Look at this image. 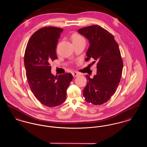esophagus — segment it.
Here are the masks:
<instances>
[{
  "instance_id": "esophagus-1",
  "label": "esophagus",
  "mask_w": 147,
  "mask_h": 147,
  "mask_svg": "<svg viewBox=\"0 0 147 147\" xmlns=\"http://www.w3.org/2000/svg\"><path fill=\"white\" fill-rule=\"evenodd\" d=\"M72 75H73V77H78V76H79L80 74H79V73H78L77 71H74L72 72Z\"/></svg>"
}]
</instances>
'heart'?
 <instances>
[{
    "instance_id": "heart-1",
    "label": "heart",
    "mask_w": 147,
    "mask_h": 147,
    "mask_svg": "<svg viewBox=\"0 0 147 147\" xmlns=\"http://www.w3.org/2000/svg\"><path fill=\"white\" fill-rule=\"evenodd\" d=\"M71 39L73 43L75 42H80L82 41H85L82 35L77 34V33H74L71 35Z\"/></svg>"
}]
</instances>
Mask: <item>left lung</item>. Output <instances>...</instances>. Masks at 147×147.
I'll return each instance as SVG.
<instances>
[{
  "mask_svg": "<svg viewBox=\"0 0 147 147\" xmlns=\"http://www.w3.org/2000/svg\"><path fill=\"white\" fill-rule=\"evenodd\" d=\"M78 32L90 43L85 61H97L96 74L92 78L86 76L83 96L89 103L101 105L115 94L120 82L123 64L119 45L111 33L98 25L80 28Z\"/></svg>",
  "mask_w": 147,
  "mask_h": 147,
  "instance_id": "left-lung-1",
  "label": "left lung"
}]
</instances>
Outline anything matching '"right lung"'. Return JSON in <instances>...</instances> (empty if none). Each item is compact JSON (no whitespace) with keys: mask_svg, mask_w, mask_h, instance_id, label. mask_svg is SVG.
<instances>
[{"mask_svg":"<svg viewBox=\"0 0 147 147\" xmlns=\"http://www.w3.org/2000/svg\"><path fill=\"white\" fill-rule=\"evenodd\" d=\"M63 28H40L32 35L24 55L26 75L31 90L38 100L48 107L63 103L72 80L71 73L55 76L50 62L57 59L56 49Z\"/></svg>","mask_w":147,"mask_h":147,"instance_id":"right-lung-1","label":"right lung"}]
</instances>
